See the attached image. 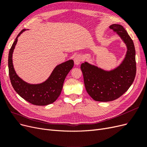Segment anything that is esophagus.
Segmentation results:
<instances>
[{"label":"esophagus","mask_w":147,"mask_h":147,"mask_svg":"<svg viewBox=\"0 0 147 147\" xmlns=\"http://www.w3.org/2000/svg\"><path fill=\"white\" fill-rule=\"evenodd\" d=\"M82 61V56L80 55H76L74 57V63L75 65H79Z\"/></svg>","instance_id":"1"}]
</instances>
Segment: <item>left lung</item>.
<instances>
[{"label":"left lung","mask_w":147,"mask_h":147,"mask_svg":"<svg viewBox=\"0 0 147 147\" xmlns=\"http://www.w3.org/2000/svg\"><path fill=\"white\" fill-rule=\"evenodd\" d=\"M110 28L126 44L127 52L121 64L110 71L87 62L82 64L86 90L96 101L109 102L119 98L131 86L136 74V50L132 40L121 25L113 24Z\"/></svg>","instance_id":"left-lung-1"}]
</instances>
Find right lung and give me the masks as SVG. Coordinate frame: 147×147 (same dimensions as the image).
Instances as JSON below:
<instances>
[{
	"label": "right lung",
	"mask_w": 147,
	"mask_h": 147,
	"mask_svg": "<svg viewBox=\"0 0 147 147\" xmlns=\"http://www.w3.org/2000/svg\"><path fill=\"white\" fill-rule=\"evenodd\" d=\"M26 29L17 35L8 54V71L12 86L22 98L35 105H47L54 102L59 96L64 80L74 67V61L69 60L57 65L50 76L40 84H30L18 77L13 67L12 56L18 38Z\"/></svg>",
	"instance_id": "add662e5"
}]
</instances>
